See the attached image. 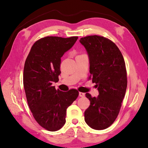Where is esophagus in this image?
<instances>
[{"label": "esophagus", "instance_id": "34e87169", "mask_svg": "<svg viewBox=\"0 0 148 148\" xmlns=\"http://www.w3.org/2000/svg\"><path fill=\"white\" fill-rule=\"evenodd\" d=\"M79 96L81 97H84V96H85V93H83V92H79Z\"/></svg>", "mask_w": 148, "mask_h": 148}]
</instances>
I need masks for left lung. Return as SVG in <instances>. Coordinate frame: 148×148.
Returning <instances> with one entry per match:
<instances>
[{
	"instance_id": "8db88e82",
	"label": "left lung",
	"mask_w": 148,
	"mask_h": 148,
	"mask_svg": "<svg viewBox=\"0 0 148 148\" xmlns=\"http://www.w3.org/2000/svg\"><path fill=\"white\" fill-rule=\"evenodd\" d=\"M90 60L88 79L96 83L99 95L86 97L90 105L84 120L95 130H103L114 122L120 111L127 86V70L120 50L112 40L97 35L80 39Z\"/></svg>"
}]
</instances>
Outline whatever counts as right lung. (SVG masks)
Instances as JSON below:
<instances>
[{"mask_svg": "<svg viewBox=\"0 0 148 148\" xmlns=\"http://www.w3.org/2000/svg\"><path fill=\"white\" fill-rule=\"evenodd\" d=\"M77 39L42 37L34 44L25 63L23 86L28 104L36 121L48 131L64 126L67 109L79 95L76 89L64 92L52 86L59 81L61 57Z\"/></svg>", "mask_w": 148, "mask_h": 148, "instance_id": "obj_1", "label": "right lung"}]
</instances>
